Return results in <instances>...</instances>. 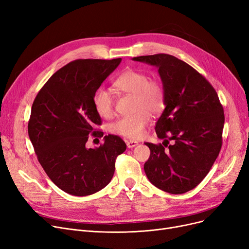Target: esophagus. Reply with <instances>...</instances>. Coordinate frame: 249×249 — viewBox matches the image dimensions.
<instances>
[{
    "label": "esophagus",
    "mask_w": 249,
    "mask_h": 249,
    "mask_svg": "<svg viewBox=\"0 0 249 249\" xmlns=\"http://www.w3.org/2000/svg\"><path fill=\"white\" fill-rule=\"evenodd\" d=\"M126 144L128 148H133L136 145H138V142L134 141V140H126Z\"/></svg>",
    "instance_id": "34e87169"
}]
</instances>
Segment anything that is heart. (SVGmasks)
<instances>
[{
	"label": "heart",
	"instance_id": "b5f03b06",
	"mask_svg": "<svg viewBox=\"0 0 249 249\" xmlns=\"http://www.w3.org/2000/svg\"><path fill=\"white\" fill-rule=\"evenodd\" d=\"M122 93L133 95V109L131 115L124 116L112 123L111 131L128 139H138L144 133L152 114L160 113L165 106V89L163 85L155 78L138 70L129 69L118 75L113 83ZM96 112L104 118L114 113V97L111 91L103 87L97 89L93 96Z\"/></svg>",
	"mask_w": 249,
	"mask_h": 249
}]
</instances>
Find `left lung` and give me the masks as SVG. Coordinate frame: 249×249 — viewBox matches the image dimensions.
Masks as SVG:
<instances>
[{
    "instance_id": "left-lung-1",
    "label": "left lung",
    "mask_w": 249,
    "mask_h": 249,
    "mask_svg": "<svg viewBox=\"0 0 249 249\" xmlns=\"http://www.w3.org/2000/svg\"><path fill=\"white\" fill-rule=\"evenodd\" d=\"M133 60L159 68L165 109L155 125L162 143L146 142L144 172L156 188L184 194L210 172L222 147L224 110L213 86L199 71L173 55L159 53Z\"/></svg>"
}]
</instances>
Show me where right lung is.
Masks as SVG:
<instances>
[{
	"mask_svg": "<svg viewBox=\"0 0 249 249\" xmlns=\"http://www.w3.org/2000/svg\"><path fill=\"white\" fill-rule=\"evenodd\" d=\"M121 58L76 59L51 75L33 102L28 134L39 163L60 190L89 196L111 181L118 155L126 150L117 135H106L99 147L87 148L89 135L103 137L93 105L95 90Z\"/></svg>",
	"mask_w": 249,
	"mask_h": 249,
	"instance_id": "right-lung-1",
	"label": "right lung"
}]
</instances>
